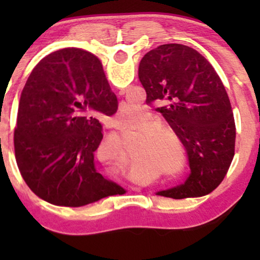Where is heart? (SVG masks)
Segmentation results:
<instances>
[{"instance_id": "b5f03b06", "label": "heart", "mask_w": 260, "mask_h": 260, "mask_svg": "<svg viewBox=\"0 0 260 260\" xmlns=\"http://www.w3.org/2000/svg\"><path fill=\"white\" fill-rule=\"evenodd\" d=\"M141 112H142V107L138 106V104H135V103H124L122 106V108L119 109V112H118V117H119V119L122 120H128V119H132V118H136L137 115L141 114ZM162 132H156L154 133V137H158L159 135H161ZM164 158H162V161H164V164L166 165V166H172L175 162V154L172 153L171 151H165L164 152ZM183 166V157L181 156V164L179 167H174V169L171 170V171H174V174H177V172H180V170L182 169Z\"/></svg>"}]
</instances>
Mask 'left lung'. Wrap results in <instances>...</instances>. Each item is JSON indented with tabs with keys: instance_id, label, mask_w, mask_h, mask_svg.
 I'll list each match as a JSON object with an SVG mask.
<instances>
[{
	"instance_id": "1",
	"label": "left lung",
	"mask_w": 260,
	"mask_h": 260,
	"mask_svg": "<svg viewBox=\"0 0 260 260\" xmlns=\"http://www.w3.org/2000/svg\"><path fill=\"white\" fill-rule=\"evenodd\" d=\"M138 78L146 102L158 104L156 111L185 146L190 165L185 183L157 193L174 199L210 193L235 153L234 115L219 75L195 49L165 44L142 57Z\"/></svg>"
}]
</instances>
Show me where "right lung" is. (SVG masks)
<instances>
[{
	"label": "right lung",
	"instance_id": "add662e5",
	"mask_svg": "<svg viewBox=\"0 0 260 260\" xmlns=\"http://www.w3.org/2000/svg\"><path fill=\"white\" fill-rule=\"evenodd\" d=\"M117 109L98 57L75 48L44 57L23 86L14 133L18 170L31 191L69 208L124 193L94 164L103 138L99 119Z\"/></svg>",
	"mask_w": 260,
	"mask_h": 260
}]
</instances>
